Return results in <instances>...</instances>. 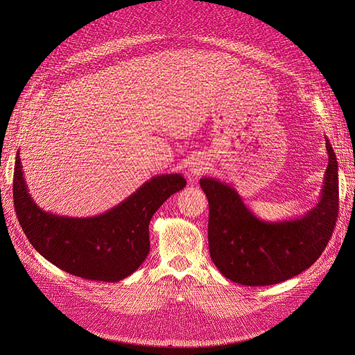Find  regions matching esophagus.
<instances>
[{
  "mask_svg": "<svg viewBox=\"0 0 355 355\" xmlns=\"http://www.w3.org/2000/svg\"><path fill=\"white\" fill-rule=\"evenodd\" d=\"M191 173H193V174H197L198 170H197V168H191Z\"/></svg>",
  "mask_w": 355,
  "mask_h": 355,
  "instance_id": "esophagus-1",
  "label": "esophagus"
}]
</instances>
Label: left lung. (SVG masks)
Segmentation results:
<instances>
[{
  "mask_svg": "<svg viewBox=\"0 0 355 355\" xmlns=\"http://www.w3.org/2000/svg\"><path fill=\"white\" fill-rule=\"evenodd\" d=\"M327 141L328 166L321 198L304 217L257 218L230 185L201 178L209 200V249L217 269L245 286L281 284L312 266L332 236L338 217V162Z\"/></svg>",
  "mask_w": 355,
  "mask_h": 355,
  "instance_id": "left-lung-1",
  "label": "left lung"
}]
</instances>
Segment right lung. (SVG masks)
<instances>
[{
  "mask_svg": "<svg viewBox=\"0 0 355 355\" xmlns=\"http://www.w3.org/2000/svg\"><path fill=\"white\" fill-rule=\"evenodd\" d=\"M21 168L17 153L14 207L31 246L62 270L101 282H118L142 265L149 252V221L168 197L187 184L181 174L153 177L109 211L71 218L37 207Z\"/></svg>",
  "mask_w": 355,
  "mask_h": 355,
  "instance_id": "obj_1",
  "label": "right lung"
}]
</instances>
